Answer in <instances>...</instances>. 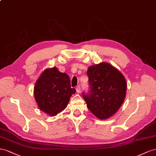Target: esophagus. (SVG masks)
<instances>
[{
	"label": "esophagus",
	"instance_id": "obj_1",
	"mask_svg": "<svg viewBox=\"0 0 156 156\" xmlns=\"http://www.w3.org/2000/svg\"><path fill=\"white\" fill-rule=\"evenodd\" d=\"M76 92H77V93H80V91H81L80 86H78L76 87Z\"/></svg>",
	"mask_w": 156,
	"mask_h": 156
}]
</instances>
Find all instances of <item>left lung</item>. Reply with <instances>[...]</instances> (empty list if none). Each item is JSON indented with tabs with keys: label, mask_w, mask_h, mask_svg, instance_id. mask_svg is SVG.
I'll list each match as a JSON object with an SVG mask.
<instances>
[{
	"label": "left lung",
	"mask_w": 156,
	"mask_h": 156,
	"mask_svg": "<svg viewBox=\"0 0 156 156\" xmlns=\"http://www.w3.org/2000/svg\"><path fill=\"white\" fill-rule=\"evenodd\" d=\"M90 91L83 94L87 107L99 119L104 120L117 112L126 97L127 84L122 74L108 62L88 67Z\"/></svg>",
	"instance_id": "8db88e82"
}]
</instances>
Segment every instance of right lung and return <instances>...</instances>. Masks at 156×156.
Segmentation results:
<instances>
[{
  "mask_svg": "<svg viewBox=\"0 0 156 156\" xmlns=\"http://www.w3.org/2000/svg\"><path fill=\"white\" fill-rule=\"evenodd\" d=\"M72 88L69 75L62 73L57 67L48 68L35 82L34 93L40 110L54 117L65 109L71 95Z\"/></svg>",
  "mask_w": 156,
  "mask_h": 156,
  "instance_id": "obj_1",
  "label": "right lung"
}]
</instances>
